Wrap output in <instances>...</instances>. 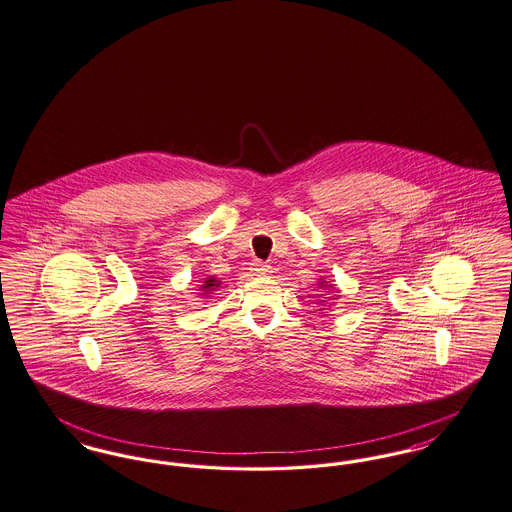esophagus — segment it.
Segmentation results:
<instances>
[{
  "instance_id": "obj_1",
  "label": "esophagus",
  "mask_w": 512,
  "mask_h": 512,
  "mask_svg": "<svg viewBox=\"0 0 512 512\" xmlns=\"http://www.w3.org/2000/svg\"><path fill=\"white\" fill-rule=\"evenodd\" d=\"M251 270H253V274H255V276H266V274L270 272V266L265 265L263 261H255Z\"/></svg>"
}]
</instances>
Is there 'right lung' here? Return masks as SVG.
<instances>
[{
    "mask_svg": "<svg viewBox=\"0 0 512 512\" xmlns=\"http://www.w3.org/2000/svg\"><path fill=\"white\" fill-rule=\"evenodd\" d=\"M215 282H217V280H207V282H205L204 289H207V291H209V289H213V287L219 286V284H215Z\"/></svg>",
    "mask_w": 512,
    "mask_h": 512,
    "instance_id": "add662e5",
    "label": "right lung"
}]
</instances>
